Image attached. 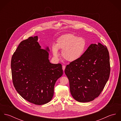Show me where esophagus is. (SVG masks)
<instances>
[{
    "mask_svg": "<svg viewBox=\"0 0 121 121\" xmlns=\"http://www.w3.org/2000/svg\"><path fill=\"white\" fill-rule=\"evenodd\" d=\"M65 68H66L65 66H64V65H63V66H62V69H63V71H64V70L65 69Z\"/></svg>",
    "mask_w": 121,
    "mask_h": 121,
    "instance_id": "1",
    "label": "esophagus"
}]
</instances>
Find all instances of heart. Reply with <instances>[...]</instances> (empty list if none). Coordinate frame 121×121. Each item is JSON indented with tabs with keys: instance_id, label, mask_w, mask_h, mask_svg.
<instances>
[{
	"instance_id": "obj_1",
	"label": "heart",
	"mask_w": 121,
	"mask_h": 121,
	"mask_svg": "<svg viewBox=\"0 0 121 121\" xmlns=\"http://www.w3.org/2000/svg\"><path fill=\"white\" fill-rule=\"evenodd\" d=\"M86 40L72 34H67L60 37L56 44L52 46V52L55 57L59 55V49H61L62 55L69 61H74L80 58L87 48Z\"/></svg>"
}]
</instances>
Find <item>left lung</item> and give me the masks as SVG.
<instances>
[{"mask_svg": "<svg viewBox=\"0 0 121 121\" xmlns=\"http://www.w3.org/2000/svg\"><path fill=\"white\" fill-rule=\"evenodd\" d=\"M110 71L106 46L100 43L91 44L80 58L70 62L65 70L73 97L81 103L93 101L103 90Z\"/></svg>", "mask_w": 121, "mask_h": 121, "instance_id": "left-lung-1", "label": "left lung"}]
</instances>
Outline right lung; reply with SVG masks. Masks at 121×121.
Listing matches in <instances>:
<instances>
[{"label": "right lung", "mask_w": 121, "mask_h": 121, "mask_svg": "<svg viewBox=\"0 0 121 121\" xmlns=\"http://www.w3.org/2000/svg\"><path fill=\"white\" fill-rule=\"evenodd\" d=\"M38 36L21 41L11 60L13 85L17 93L28 102L36 105L51 100L56 81L63 74L61 64H52L49 49H41Z\"/></svg>", "instance_id": "right-lung-1"}]
</instances>
